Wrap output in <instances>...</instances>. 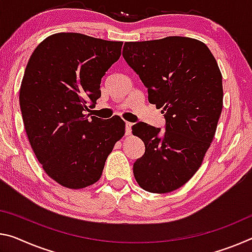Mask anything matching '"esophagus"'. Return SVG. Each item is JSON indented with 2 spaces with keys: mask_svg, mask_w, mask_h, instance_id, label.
<instances>
[{
  "mask_svg": "<svg viewBox=\"0 0 252 252\" xmlns=\"http://www.w3.org/2000/svg\"><path fill=\"white\" fill-rule=\"evenodd\" d=\"M131 127H132V123L131 122H126V134L129 135L131 133Z\"/></svg>",
  "mask_w": 252,
  "mask_h": 252,
  "instance_id": "1",
  "label": "esophagus"
}]
</instances>
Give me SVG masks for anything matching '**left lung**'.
<instances>
[{
	"label": "left lung",
	"instance_id": "1",
	"mask_svg": "<svg viewBox=\"0 0 252 252\" xmlns=\"http://www.w3.org/2000/svg\"><path fill=\"white\" fill-rule=\"evenodd\" d=\"M122 55L166 119L163 132L143 122L132 126L146 147L133 165L134 178L150 193H169L194 176L213 141L223 106L222 74L205 43L193 38L126 42Z\"/></svg>",
	"mask_w": 252,
	"mask_h": 252
}]
</instances>
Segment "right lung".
I'll use <instances>...</instances> for the list:
<instances>
[{"label":"right lung","mask_w":252,"mask_h":252,"mask_svg":"<svg viewBox=\"0 0 252 252\" xmlns=\"http://www.w3.org/2000/svg\"><path fill=\"white\" fill-rule=\"evenodd\" d=\"M122 41L74 32L51 34L31 55L20 87V109L30 146L43 170L70 189L93 185L123 137L115 115L86 114L101 97V79L119 61Z\"/></svg>","instance_id":"add662e5"}]
</instances>
